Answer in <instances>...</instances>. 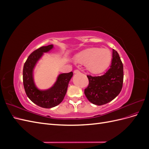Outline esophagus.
Wrapping results in <instances>:
<instances>
[{"instance_id":"esophagus-1","label":"esophagus","mask_w":149,"mask_h":149,"mask_svg":"<svg viewBox=\"0 0 149 149\" xmlns=\"http://www.w3.org/2000/svg\"><path fill=\"white\" fill-rule=\"evenodd\" d=\"M74 73L75 74H78V73H80V71H79V70H75L74 71Z\"/></svg>"}]
</instances>
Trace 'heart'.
<instances>
[{
    "label": "heart",
    "instance_id": "heart-1",
    "mask_svg": "<svg viewBox=\"0 0 149 149\" xmlns=\"http://www.w3.org/2000/svg\"><path fill=\"white\" fill-rule=\"evenodd\" d=\"M112 59L111 52L106 48H90L84 49L76 56L75 60L86 65L88 69L94 73H101L109 66Z\"/></svg>",
    "mask_w": 149,
    "mask_h": 149
}]
</instances>
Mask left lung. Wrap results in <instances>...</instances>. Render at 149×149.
<instances>
[{"mask_svg": "<svg viewBox=\"0 0 149 149\" xmlns=\"http://www.w3.org/2000/svg\"><path fill=\"white\" fill-rule=\"evenodd\" d=\"M89 80L84 94L89 101L94 104L101 106L109 102L118 96L123 88V64L118 53L112 52L110 68L102 76L87 75Z\"/></svg>", "mask_w": 149, "mask_h": 149, "instance_id": "8db88e82", "label": "left lung"}]
</instances>
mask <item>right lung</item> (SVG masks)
<instances>
[{
  "mask_svg": "<svg viewBox=\"0 0 149 149\" xmlns=\"http://www.w3.org/2000/svg\"><path fill=\"white\" fill-rule=\"evenodd\" d=\"M53 47V45H49L33 52L26 60L23 69V83L26 96L35 104L43 108L53 107L62 102L73 74L72 71L60 74L53 86L45 91H40L35 86L33 78L34 67L43 53L51 50Z\"/></svg>",
  "mask_w": 149,
  "mask_h": 149,
  "instance_id": "1",
  "label": "right lung"
}]
</instances>
